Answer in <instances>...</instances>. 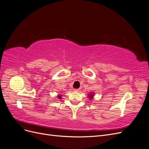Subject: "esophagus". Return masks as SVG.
I'll use <instances>...</instances> for the list:
<instances>
[{"label":"esophagus","mask_w":149,"mask_h":149,"mask_svg":"<svg viewBox=\"0 0 149 149\" xmlns=\"http://www.w3.org/2000/svg\"><path fill=\"white\" fill-rule=\"evenodd\" d=\"M74 92H79L80 91V89L79 88H76V89H74Z\"/></svg>","instance_id":"obj_1"}]
</instances>
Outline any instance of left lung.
<instances>
[{"label": "left lung", "instance_id": "left-lung-1", "mask_svg": "<svg viewBox=\"0 0 149 149\" xmlns=\"http://www.w3.org/2000/svg\"><path fill=\"white\" fill-rule=\"evenodd\" d=\"M94 97V94H93V93H91L90 94L88 95V98H90V99H92V98H93V97Z\"/></svg>", "mask_w": 149, "mask_h": 149}]
</instances>
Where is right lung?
Here are the masks:
<instances>
[{
    "label": "right lung",
    "instance_id": "add662e5",
    "mask_svg": "<svg viewBox=\"0 0 149 149\" xmlns=\"http://www.w3.org/2000/svg\"><path fill=\"white\" fill-rule=\"evenodd\" d=\"M58 98L59 99H62V96H61V94H58V95L57 96Z\"/></svg>",
    "mask_w": 149,
    "mask_h": 149
}]
</instances>
